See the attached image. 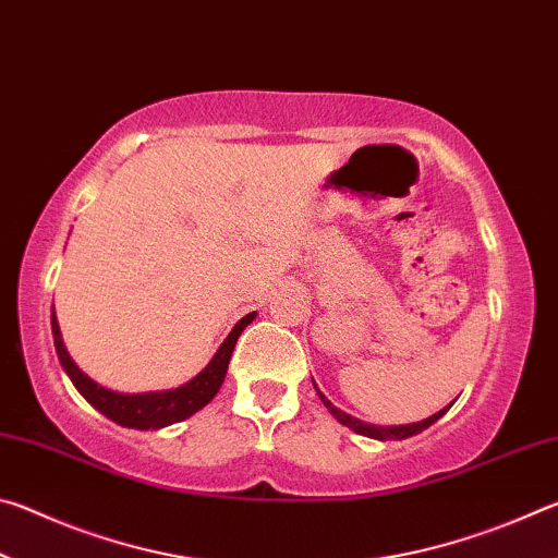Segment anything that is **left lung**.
Masks as SVG:
<instances>
[{"label": "left lung", "mask_w": 558, "mask_h": 558, "mask_svg": "<svg viewBox=\"0 0 558 558\" xmlns=\"http://www.w3.org/2000/svg\"><path fill=\"white\" fill-rule=\"evenodd\" d=\"M315 384V381H313ZM317 389V386H315ZM317 393H319V399H323V403L327 405V411L335 415V418L342 423V426H347V428H352L354 433H359V436H366V438H374V440H403V438H411V436H418L421 430H426L428 426H433V423H436L440 415H446V411L450 409V405H446V409L442 411H438V413H433V415H428L426 421H418V423H405V426H374V423H364V421H359V418H354V415H349V413H344V411H339L337 405L327 399V396L317 389Z\"/></svg>", "instance_id": "1"}]
</instances>
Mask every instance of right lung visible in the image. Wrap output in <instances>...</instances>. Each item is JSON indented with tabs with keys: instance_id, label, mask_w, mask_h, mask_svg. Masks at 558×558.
Masks as SVG:
<instances>
[{
	"instance_id": "right-lung-1",
	"label": "right lung",
	"mask_w": 558,
	"mask_h": 558,
	"mask_svg": "<svg viewBox=\"0 0 558 558\" xmlns=\"http://www.w3.org/2000/svg\"><path fill=\"white\" fill-rule=\"evenodd\" d=\"M253 317H256V313L245 315L235 323L229 337H226L221 347L216 349L211 362L206 364L192 381L182 384L179 389L149 391V393L110 391L106 386L93 381L90 376L83 374L78 366H75L71 354L65 352L56 313H51V332H53L56 354H59L65 374H69V379L73 381L75 389L81 391L83 399H86L93 409H98L102 415H108V418L116 421L118 426L137 428V430H149V428L157 430V428H165V426H172V423L184 421L196 411H202L204 405L219 393L221 384L226 379V369H229V359L233 354L235 339H239L243 329L253 323Z\"/></svg>"
}]
</instances>
